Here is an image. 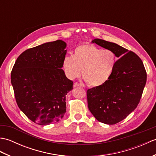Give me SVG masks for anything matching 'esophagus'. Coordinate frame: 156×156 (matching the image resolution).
I'll return each instance as SVG.
<instances>
[{"label":"esophagus","mask_w":156,"mask_h":156,"mask_svg":"<svg viewBox=\"0 0 156 156\" xmlns=\"http://www.w3.org/2000/svg\"><path fill=\"white\" fill-rule=\"evenodd\" d=\"M82 87V85L81 84H79L78 83V82H74V88H76V87Z\"/></svg>","instance_id":"1"}]
</instances>
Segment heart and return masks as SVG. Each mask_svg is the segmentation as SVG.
Here are the masks:
<instances>
[{
    "mask_svg": "<svg viewBox=\"0 0 156 156\" xmlns=\"http://www.w3.org/2000/svg\"><path fill=\"white\" fill-rule=\"evenodd\" d=\"M116 61L113 51L85 43L75 48L73 56L66 55L62 66L70 79L79 77L82 70V78L86 83L90 87H99L111 77Z\"/></svg>",
    "mask_w": 156,
    "mask_h": 156,
    "instance_id": "heart-1",
    "label": "heart"
}]
</instances>
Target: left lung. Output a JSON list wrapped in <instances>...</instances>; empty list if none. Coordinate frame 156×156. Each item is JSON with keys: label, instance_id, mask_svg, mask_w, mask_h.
<instances>
[{"label": "left lung", "instance_id": "obj_1", "mask_svg": "<svg viewBox=\"0 0 156 156\" xmlns=\"http://www.w3.org/2000/svg\"><path fill=\"white\" fill-rule=\"evenodd\" d=\"M113 51L117 58L114 72L105 84L88 89V107L98 121L114 125L133 111L140 101L147 80L143 62L135 53L100 39L92 41Z\"/></svg>", "mask_w": 156, "mask_h": 156}]
</instances>
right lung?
<instances>
[{
    "instance_id": "1",
    "label": "right lung",
    "mask_w": 156,
    "mask_h": 156,
    "mask_svg": "<svg viewBox=\"0 0 156 156\" xmlns=\"http://www.w3.org/2000/svg\"><path fill=\"white\" fill-rule=\"evenodd\" d=\"M66 47L64 41L57 40L29 48L13 66L11 80L16 104L38 125L58 122L66 111V96L73 82L62 69Z\"/></svg>"
}]
</instances>
